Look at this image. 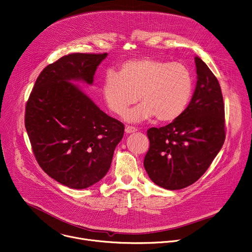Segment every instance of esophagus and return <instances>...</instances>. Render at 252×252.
Segmentation results:
<instances>
[{"label": "esophagus", "mask_w": 252, "mask_h": 252, "mask_svg": "<svg viewBox=\"0 0 252 252\" xmlns=\"http://www.w3.org/2000/svg\"><path fill=\"white\" fill-rule=\"evenodd\" d=\"M125 131H126V133H132V132H135V131H136V128H135L134 126H126V129H125Z\"/></svg>", "instance_id": "obj_1"}]
</instances>
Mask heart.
I'll use <instances>...</instances> for the list:
<instances>
[{"mask_svg":"<svg viewBox=\"0 0 252 252\" xmlns=\"http://www.w3.org/2000/svg\"><path fill=\"white\" fill-rule=\"evenodd\" d=\"M101 91L108 109L119 117L138 101L139 96L142 104L125 114L128 123H141L154 117L161 123H172L189 105L193 79L182 63L146 57L126 61L117 72H108Z\"/></svg>","mask_w":252,"mask_h":252,"instance_id":"b5f03b06","label":"heart"}]
</instances>
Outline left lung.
Wrapping results in <instances>:
<instances>
[{
    "mask_svg": "<svg viewBox=\"0 0 252 252\" xmlns=\"http://www.w3.org/2000/svg\"><path fill=\"white\" fill-rule=\"evenodd\" d=\"M197 84L185 112L175 122L148 129L150 148L144 159L151 180L180 190L207 171L225 141L224 102L220 84L198 56Z\"/></svg>",
    "mask_w": 252,
    "mask_h": 252,
    "instance_id": "1",
    "label": "left lung"
}]
</instances>
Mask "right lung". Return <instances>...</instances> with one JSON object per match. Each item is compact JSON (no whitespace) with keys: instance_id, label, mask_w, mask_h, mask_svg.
I'll use <instances>...</instances> for the list:
<instances>
[{"instance_id":"1","label":"right lung","mask_w":252,"mask_h":252,"mask_svg":"<svg viewBox=\"0 0 252 252\" xmlns=\"http://www.w3.org/2000/svg\"><path fill=\"white\" fill-rule=\"evenodd\" d=\"M107 53H71L39 74L25 109V127L36 161L60 184L85 189L110 168L125 126L108 117L71 80L93 84Z\"/></svg>"}]
</instances>
